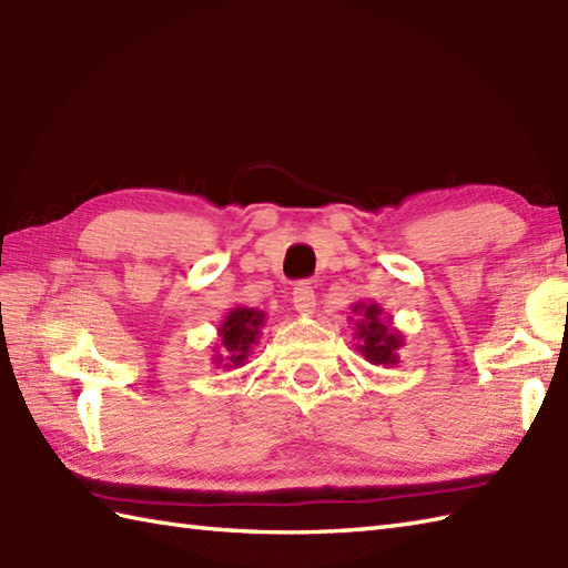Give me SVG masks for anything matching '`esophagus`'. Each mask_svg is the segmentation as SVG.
<instances>
[{
    "instance_id": "esophagus-1",
    "label": "esophagus",
    "mask_w": 568,
    "mask_h": 568,
    "mask_svg": "<svg viewBox=\"0 0 568 568\" xmlns=\"http://www.w3.org/2000/svg\"><path fill=\"white\" fill-rule=\"evenodd\" d=\"M315 291H312L310 283H297L293 291V305L300 315H312L315 312Z\"/></svg>"
}]
</instances>
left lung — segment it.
<instances>
[{
  "mask_svg": "<svg viewBox=\"0 0 568 568\" xmlns=\"http://www.w3.org/2000/svg\"><path fill=\"white\" fill-rule=\"evenodd\" d=\"M354 316V336L356 348L368 364L373 366H397V348L405 344V336L400 329L393 327V317L385 315L378 303H356L352 307Z\"/></svg>",
  "mask_w": 568,
  "mask_h": 568,
  "instance_id": "8db88e82",
  "label": "left lung"
}]
</instances>
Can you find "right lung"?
<instances>
[{
    "label": "right lung",
    "instance_id": "right-lung-1",
    "mask_svg": "<svg viewBox=\"0 0 568 568\" xmlns=\"http://www.w3.org/2000/svg\"><path fill=\"white\" fill-rule=\"evenodd\" d=\"M265 327V312L256 307H232L222 320L216 336H220V344L214 346L212 361L214 366L220 368H239L246 364L248 354L253 346L261 339V329Z\"/></svg>",
    "mask_w": 568,
    "mask_h": 568
}]
</instances>
